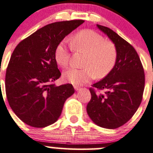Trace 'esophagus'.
Wrapping results in <instances>:
<instances>
[{"mask_svg": "<svg viewBox=\"0 0 153 153\" xmlns=\"http://www.w3.org/2000/svg\"><path fill=\"white\" fill-rule=\"evenodd\" d=\"M74 89L76 91H79V90H81V88L80 87H79V86H77V85H74Z\"/></svg>", "mask_w": 153, "mask_h": 153, "instance_id": "34e87169", "label": "esophagus"}]
</instances>
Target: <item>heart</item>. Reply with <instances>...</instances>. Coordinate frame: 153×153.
<instances>
[{
  "mask_svg": "<svg viewBox=\"0 0 153 153\" xmlns=\"http://www.w3.org/2000/svg\"><path fill=\"white\" fill-rule=\"evenodd\" d=\"M72 47L76 51L87 53L83 62L84 68H70L63 73L66 81L81 85L93 79L108 76L117 62V51L115 45L106 41L102 35L92 30H83L71 39ZM55 61L60 67H67L70 60V51L65 41H62L54 51Z\"/></svg>",
  "mask_w": 153,
  "mask_h": 153,
  "instance_id": "heart-1",
  "label": "heart"
}]
</instances>
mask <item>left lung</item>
I'll return each mask as SVG.
<instances>
[{
  "label": "left lung",
  "mask_w": 153,
  "mask_h": 153,
  "mask_svg": "<svg viewBox=\"0 0 153 153\" xmlns=\"http://www.w3.org/2000/svg\"><path fill=\"white\" fill-rule=\"evenodd\" d=\"M112 41L117 51V62L111 73L90 88L87 113L100 127L117 128L128 122L138 108L145 85L143 68L135 49L115 32L97 25ZM104 90L97 94L94 90Z\"/></svg>",
  "instance_id": "1"
}]
</instances>
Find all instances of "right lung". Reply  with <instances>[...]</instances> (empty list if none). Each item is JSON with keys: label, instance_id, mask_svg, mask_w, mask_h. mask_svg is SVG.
Wrapping results in <instances>:
<instances>
[{"label": "right lung", "instance_id": "add662e5", "mask_svg": "<svg viewBox=\"0 0 153 153\" xmlns=\"http://www.w3.org/2000/svg\"><path fill=\"white\" fill-rule=\"evenodd\" d=\"M84 22L72 20L42 27L16 46L6 72V94L10 107L26 124L44 128L61 115L71 84L56 86L61 76L54 59L56 47Z\"/></svg>", "mask_w": 153, "mask_h": 153}]
</instances>
